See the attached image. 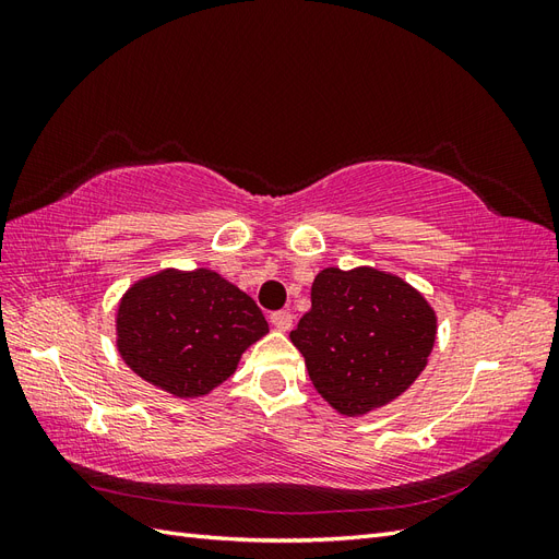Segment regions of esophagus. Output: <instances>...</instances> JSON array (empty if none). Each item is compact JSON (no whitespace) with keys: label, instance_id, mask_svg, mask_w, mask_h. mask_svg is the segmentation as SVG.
Masks as SVG:
<instances>
[{"label":"esophagus","instance_id":"obj_1","mask_svg":"<svg viewBox=\"0 0 559 559\" xmlns=\"http://www.w3.org/2000/svg\"><path fill=\"white\" fill-rule=\"evenodd\" d=\"M270 321H273V326H275L277 331H289V329H292V321H294V317H292V312L277 310V312L270 314Z\"/></svg>","mask_w":559,"mask_h":559}]
</instances>
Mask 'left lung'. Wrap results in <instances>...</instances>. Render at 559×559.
Masks as SVG:
<instances>
[{
  "instance_id": "obj_1",
  "label": "left lung",
  "mask_w": 559,
  "mask_h": 559,
  "mask_svg": "<svg viewBox=\"0 0 559 559\" xmlns=\"http://www.w3.org/2000/svg\"><path fill=\"white\" fill-rule=\"evenodd\" d=\"M312 308L292 331L310 380L337 413L366 415L401 396L425 370L436 314L419 292L376 267H326Z\"/></svg>"
}]
</instances>
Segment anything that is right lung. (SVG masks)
I'll return each instance as SVG.
<instances>
[{
	"label": "right lung",
	"instance_id": "obj_1",
	"mask_svg": "<svg viewBox=\"0 0 559 559\" xmlns=\"http://www.w3.org/2000/svg\"><path fill=\"white\" fill-rule=\"evenodd\" d=\"M118 352L142 380L179 399L228 380L242 352L267 333L263 312L212 270H163L123 296Z\"/></svg>",
	"mask_w": 559,
	"mask_h": 559
}]
</instances>
